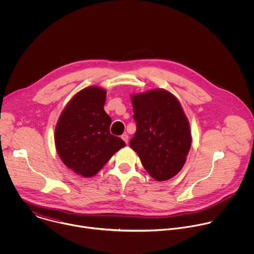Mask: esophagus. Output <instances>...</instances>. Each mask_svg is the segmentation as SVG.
Here are the masks:
<instances>
[{
	"label": "esophagus",
	"mask_w": 254,
	"mask_h": 254,
	"mask_svg": "<svg viewBox=\"0 0 254 254\" xmlns=\"http://www.w3.org/2000/svg\"><path fill=\"white\" fill-rule=\"evenodd\" d=\"M122 138L125 140V142H126V143H127V142H128V135H127V133H124V134L122 135Z\"/></svg>",
	"instance_id": "esophagus-1"
}]
</instances>
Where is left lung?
I'll list each match as a JSON object with an SVG mask.
<instances>
[{"instance_id": "left-lung-1", "label": "left lung", "mask_w": 254, "mask_h": 254, "mask_svg": "<svg viewBox=\"0 0 254 254\" xmlns=\"http://www.w3.org/2000/svg\"><path fill=\"white\" fill-rule=\"evenodd\" d=\"M136 131L129 147L156 181L182 170L191 148L189 121L177 97L157 88L131 95Z\"/></svg>"}]
</instances>
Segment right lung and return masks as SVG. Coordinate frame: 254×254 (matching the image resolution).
<instances>
[{
  "mask_svg": "<svg viewBox=\"0 0 254 254\" xmlns=\"http://www.w3.org/2000/svg\"><path fill=\"white\" fill-rule=\"evenodd\" d=\"M106 90L88 86L70 99L55 127L56 151L63 164L84 178L96 175L126 142L110 131L104 112Z\"/></svg>",
  "mask_w": 254,
  "mask_h": 254,
  "instance_id": "obj_1",
  "label": "right lung"
}]
</instances>
